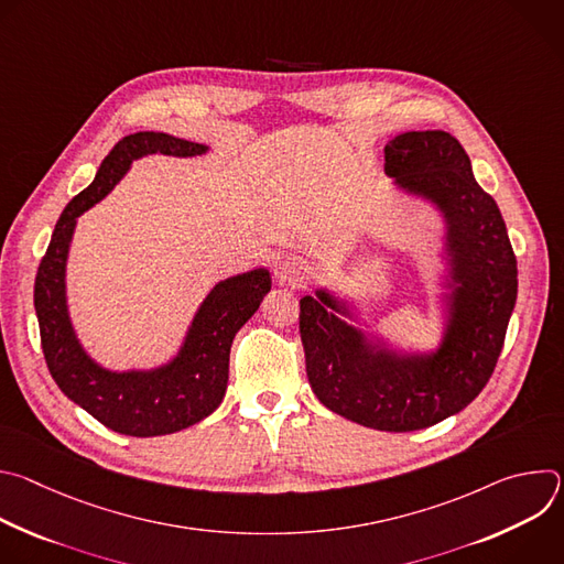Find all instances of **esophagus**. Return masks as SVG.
<instances>
[{"label": "esophagus", "instance_id": "1", "mask_svg": "<svg viewBox=\"0 0 564 564\" xmlns=\"http://www.w3.org/2000/svg\"><path fill=\"white\" fill-rule=\"evenodd\" d=\"M274 276H276V281H279L281 285H283V283H285V285H301V283L307 279L303 263L296 261V259H292V257H285V259H281V261L276 263Z\"/></svg>", "mask_w": 564, "mask_h": 564}]
</instances>
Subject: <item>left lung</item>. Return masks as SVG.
Listing matches in <instances>:
<instances>
[{
    "label": "left lung",
    "instance_id": "8db88e82",
    "mask_svg": "<svg viewBox=\"0 0 564 564\" xmlns=\"http://www.w3.org/2000/svg\"><path fill=\"white\" fill-rule=\"evenodd\" d=\"M394 187L431 203L444 223L442 341L429 352L392 348L352 326V305L326 288L301 299L305 372L321 404L388 433L429 429L487 386L518 296V263L496 200L446 131H406L383 147Z\"/></svg>",
    "mask_w": 564,
    "mask_h": 564
}]
</instances>
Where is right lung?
I'll use <instances>...</instances> for the list:
<instances>
[{"label": "right lung", "instance_id": "1", "mask_svg": "<svg viewBox=\"0 0 564 564\" xmlns=\"http://www.w3.org/2000/svg\"><path fill=\"white\" fill-rule=\"evenodd\" d=\"M207 151V144L158 131L122 138L102 160L94 183L62 212L37 268L35 314L51 377L79 409L120 435H170L198 424L220 406L229 379L231 341L259 310L272 279L265 268H257L218 281L167 364L147 370H111L79 344L68 314L66 261L73 231L77 218L120 183L133 160L151 153L194 158Z\"/></svg>", "mask_w": 564, "mask_h": 564}]
</instances>
